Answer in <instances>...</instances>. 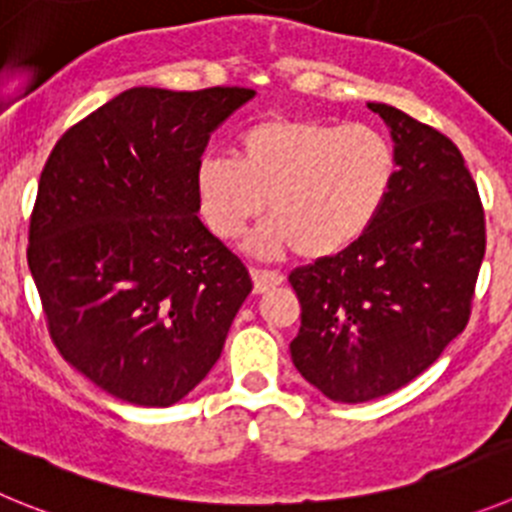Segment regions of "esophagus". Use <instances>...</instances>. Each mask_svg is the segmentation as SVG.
I'll return each mask as SVG.
<instances>
[{
	"instance_id": "34e87169",
	"label": "esophagus",
	"mask_w": 512,
	"mask_h": 512,
	"mask_svg": "<svg viewBox=\"0 0 512 512\" xmlns=\"http://www.w3.org/2000/svg\"><path fill=\"white\" fill-rule=\"evenodd\" d=\"M252 283H255V293H265L283 283V275L273 273V270H252Z\"/></svg>"
}]
</instances>
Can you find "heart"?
Returning <instances> with one entry per match:
<instances>
[{"mask_svg": "<svg viewBox=\"0 0 512 512\" xmlns=\"http://www.w3.org/2000/svg\"><path fill=\"white\" fill-rule=\"evenodd\" d=\"M398 158L372 124L311 117H262L234 142V160L196 165V199L206 227L234 239L262 211L270 214L247 250L306 260L339 255L375 224L390 199Z\"/></svg>", "mask_w": 512, "mask_h": 512, "instance_id": "heart-1", "label": "heart"}]
</instances>
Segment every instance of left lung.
Instances as JSON below:
<instances>
[{
	"mask_svg": "<svg viewBox=\"0 0 512 512\" xmlns=\"http://www.w3.org/2000/svg\"><path fill=\"white\" fill-rule=\"evenodd\" d=\"M398 173L370 229L290 273L296 370L336 403H367L434 365L469 321L485 257V211L457 145L380 101Z\"/></svg>",
	"mask_w": 512,
	"mask_h": 512,
	"instance_id": "8db88e82",
	"label": "left lung"
}]
</instances>
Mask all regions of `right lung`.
Segmentation results:
<instances>
[{"mask_svg": "<svg viewBox=\"0 0 512 512\" xmlns=\"http://www.w3.org/2000/svg\"><path fill=\"white\" fill-rule=\"evenodd\" d=\"M252 89L135 86L53 147L27 265L55 347L124 403L168 408L216 365L247 267L201 224L196 165Z\"/></svg>", "mask_w": 512, "mask_h": 512, "instance_id": "right-lung-1", "label": "right lung"}]
</instances>
